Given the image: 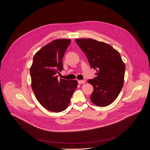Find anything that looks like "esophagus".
<instances>
[{
  "instance_id": "esophagus-1",
  "label": "esophagus",
  "mask_w": 150,
  "mask_h": 150,
  "mask_svg": "<svg viewBox=\"0 0 150 150\" xmlns=\"http://www.w3.org/2000/svg\"><path fill=\"white\" fill-rule=\"evenodd\" d=\"M86 81L84 80H79L78 81V83L79 84H84V83H86Z\"/></svg>"
}]
</instances>
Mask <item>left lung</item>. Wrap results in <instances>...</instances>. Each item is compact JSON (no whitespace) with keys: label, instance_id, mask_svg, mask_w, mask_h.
<instances>
[{"label":"left lung","instance_id":"left-lung-1","mask_svg":"<svg viewBox=\"0 0 150 150\" xmlns=\"http://www.w3.org/2000/svg\"><path fill=\"white\" fill-rule=\"evenodd\" d=\"M96 77L88 83L93 87L91 102L100 107L112 103L120 94L124 81L125 64L118 51L108 44L92 39H76Z\"/></svg>","mask_w":150,"mask_h":150}]
</instances>
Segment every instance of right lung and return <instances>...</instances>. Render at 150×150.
Masks as SVG:
<instances>
[{
    "label": "right lung",
    "instance_id": "obj_1",
    "mask_svg": "<svg viewBox=\"0 0 150 150\" xmlns=\"http://www.w3.org/2000/svg\"><path fill=\"white\" fill-rule=\"evenodd\" d=\"M70 39H56L43 46L34 55L30 68L31 86L36 98L47 110L61 112L69 106L76 89V80H58L63 69L62 58Z\"/></svg>",
    "mask_w": 150,
    "mask_h": 150
}]
</instances>
